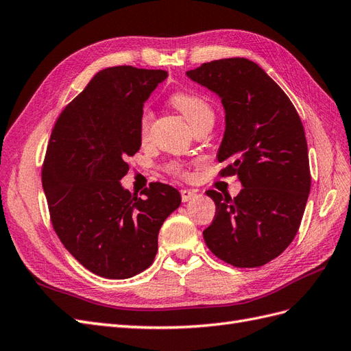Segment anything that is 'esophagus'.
I'll return each instance as SVG.
<instances>
[{
	"label": "esophagus",
	"mask_w": 351,
	"mask_h": 351,
	"mask_svg": "<svg viewBox=\"0 0 351 351\" xmlns=\"http://www.w3.org/2000/svg\"><path fill=\"white\" fill-rule=\"evenodd\" d=\"M180 195H182V200H183V202L192 200V199L196 196V193L193 192V190H187V189H182V190H180Z\"/></svg>",
	"instance_id": "esophagus-1"
}]
</instances>
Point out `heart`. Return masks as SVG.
<instances>
[{
  "label": "heart",
  "instance_id": "1",
  "mask_svg": "<svg viewBox=\"0 0 351 351\" xmlns=\"http://www.w3.org/2000/svg\"><path fill=\"white\" fill-rule=\"evenodd\" d=\"M169 104L173 107L183 114L184 119L190 123L192 127H196L197 124L204 121H214V110L209 101L195 90H177L171 97H169ZM154 115L149 110H145L141 115V133L142 136H147L151 130ZM168 171L178 176V177H187V173L180 164H169Z\"/></svg>",
  "mask_w": 351,
  "mask_h": 351
}]
</instances>
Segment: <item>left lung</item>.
Returning <instances> with one entry per match:
<instances>
[{
  "label": "left lung",
  "mask_w": 351,
  "mask_h": 351,
  "mask_svg": "<svg viewBox=\"0 0 351 351\" xmlns=\"http://www.w3.org/2000/svg\"><path fill=\"white\" fill-rule=\"evenodd\" d=\"M187 76L219 95L226 133L221 177L239 176L231 199L208 190L217 212L204 231L209 250L236 268H256L290 246L311 192L307 142L299 114L285 92L256 62L224 58L204 62Z\"/></svg>",
  "instance_id": "obj_1"
}]
</instances>
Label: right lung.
Instances as JSON below:
<instances>
[{"label":"right lung","mask_w":351,"mask_h":351,"mask_svg":"<svg viewBox=\"0 0 351 351\" xmlns=\"http://www.w3.org/2000/svg\"><path fill=\"white\" fill-rule=\"evenodd\" d=\"M165 70L115 66L95 74L61 111L42 165L52 227L64 247L90 272L130 278L149 268L158 232L182 197L151 183L137 197L120 180L127 156L141 149L143 102L167 79Z\"/></svg>","instance_id":"right-lung-1"}]
</instances>
